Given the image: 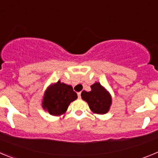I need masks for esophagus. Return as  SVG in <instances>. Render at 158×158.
<instances>
[{"mask_svg": "<svg viewBox=\"0 0 158 158\" xmlns=\"http://www.w3.org/2000/svg\"><path fill=\"white\" fill-rule=\"evenodd\" d=\"M81 92L77 93V96H78V98H79V99L81 98Z\"/></svg>", "mask_w": 158, "mask_h": 158, "instance_id": "esophagus-1", "label": "esophagus"}]
</instances>
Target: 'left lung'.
I'll list each match as a JSON object with an SVG mask.
<instances>
[{"instance_id":"1","label":"left lung","mask_w":158,"mask_h":158,"mask_svg":"<svg viewBox=\"0 0 158 158\" xmlns=\"http://www.w3.org/2000/svg\"><path fill=\"white\" fill-rule=\"evenodd\" d=\"M90 92L83 91L81 98L89 104L90 109L97 114H105L108 111L111 104V96L98 82L91 86Z\"/></svg>"}]
</instances>
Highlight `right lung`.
<instances>
[{
    "label": "right lung",
    "mask_w": 158,
    "mask_h": 158,
    "mask_svg": "<svg viewBox=\"0 0 158 158\" xmlns=\"http://www.w3.org/2000/svg\"><path fill=\"white\" fill-rule=\"evenodd\" d=\"M77 98V94L73 91L72 86L61 83L48 88L43 97V107L53 115H62L68 108L71 102Z\"/></svg>",
    "instance_id": "add662e5"
}]
</instances>
